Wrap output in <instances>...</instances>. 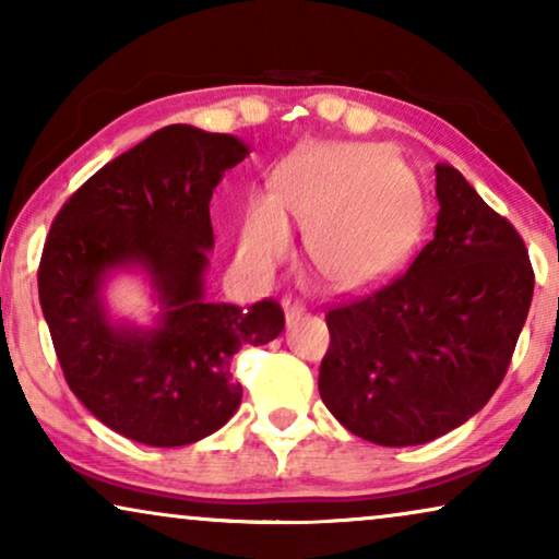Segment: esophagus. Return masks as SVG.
<instances>
[{
  "instance_id": "obj_1",
  "label": "esophagus",
  "mask_w": 559,
  "mask_h": 559,
  "mask_svg": "<svg viewBox=\"0 0 559 559\" xmlns=\"http://www.w3.org/2000/svg\"><path fill=\"white\" fill-rule=\"evenodd\" d=\"M282 308H285V316H287V320H293V318H297V316H302L305 310H308V305H305L300 297H293V295H287L285 300H282Z\"/></svg>"
}]
</instances>
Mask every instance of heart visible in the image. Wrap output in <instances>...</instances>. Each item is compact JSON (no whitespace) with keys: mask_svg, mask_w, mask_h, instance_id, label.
Instances as JSON below:
<instances>
[{"mask_svg":"<svg viewBox=\"0 0 559 559\" xmlns=\"http://www.w3.org/2000/svg\"><path fill=\"white\" fill-rule=\"evenodd\" d=\"M320 277L364 287L394 270L415 241L423 203L392 155L364 144H308L274 167L270 198L251 195L241 218L239 262L264 277L287 257L293 234Z\"/></svg>","mask_w":559,"mask_h":559,"instance_id":"heart-1","label":"heart"}]
</instances>
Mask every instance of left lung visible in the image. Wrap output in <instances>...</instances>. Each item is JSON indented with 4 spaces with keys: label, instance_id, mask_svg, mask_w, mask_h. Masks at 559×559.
Listing matches in <instances>:
<instances>
[{
    "label": "left lung",
    "instance_id": "left-lung-1",
    "mask_svg": "<svg viewBox=\"0 0 559 559\" xmlns=\"http://www.w3.org/2000/svg\"><path fill=\"white\" fill-rule=\"evenodd\" d=\"M435 236L407 270L325 312L318 389L333 417L384 448L430 442L484 409L507 377L534 293L524 239L440 163Z\"/></svg>",
    "mask_w": 559,
    "mask_h": 559
}]
</instances>
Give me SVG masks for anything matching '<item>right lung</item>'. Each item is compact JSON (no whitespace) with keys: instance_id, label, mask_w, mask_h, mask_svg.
Listing matches in <instances>:
<instances>
[{"instance_id":"add662e5","label":"right lung","mask_w":559,"mask_h":559,"mask_svg":"<svg viewBox=\"0 0 559 559\" xmlns=\"http://www.w3.org/2000/svg\"><path fill=\"white\" fill-rule=\"evenodd\" d=\"M249 150L188 124L157 129L91 175L52 218L37 293L71 392L96 419L155 448L190 445L228 423L241 402L231 358L285 328L280 302L249 310L203 297L213 247L211 195ZM140 263L166 302L155 332L108 323L97 285Z\"/></svg>"}]
</instances>
